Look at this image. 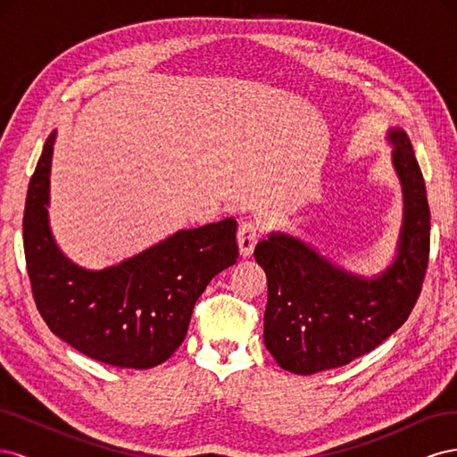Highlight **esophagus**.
<instances>
[{"label":"esophagus","mask_w":457,"mask_h":457,"mask_svg":"<svg viewBox=\"0 0 457 457\" xmlns=\"http://www.w3.org/2000/svg\"><path fill=\"white\" fill-rule=\"evenodd\" d=\"M259 240V228L253 223H242L238 228V252L240 257H250Z\"/></svg>","instance_id":"1"}]
</instances>
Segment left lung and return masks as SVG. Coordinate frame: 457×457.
<instances>
[{"label":"left lung","instance_id":"obj_1","mask_svg":"<svg viewBox=\"0 0 457 457\" xmlns=\"http://www.w3.org/2000/svg\"><path fill=\"white\" fill-rule=\"evenodd\" d=\"M386 141L404 212L396 255L383 272L354 274L286 232H270L253 252L269 286L262 339L278 366L297 376L373 351L408 320L420 297L431 230L425 181L408 135L393 128Z\"/></svg>","mask_w":457,"mask_h":457}]
</instances>
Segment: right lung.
Returning a JSON list of instances; mask_svg holds the SVG:
<instances>
[{
    "label": "right lung",
    "instance_id": "add662e5",
    "mask_svg": "<svg viewBox=\"0 0 457 457\" xmlns=\"http://www.w3.org/2000/svg\"><path fill=\"white\" fill-rule=\"evenodd\" d=\"M57 131L44 145L26 195L22 238L37 311L54 336L116 368H154L179 349L192 309L215 274L238 259L237 220L177 230L118 265L89 270L68 259L49 227Z\"/></svg>",
    "mask_w": 457,
    "mask_h": 457
}]
</instances>
